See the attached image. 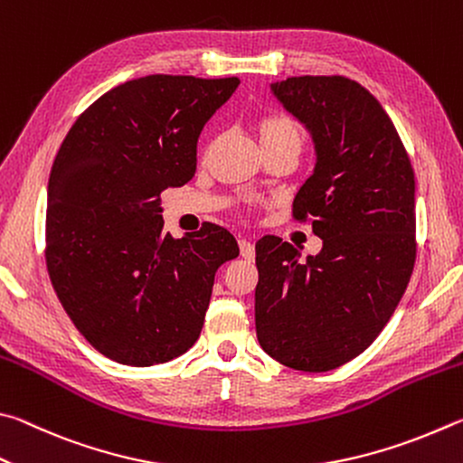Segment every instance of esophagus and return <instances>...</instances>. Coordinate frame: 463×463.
Wrapping results in <instances>:
<instances>
[{
    "label": "esophagus",
    "instance_id": "1",
    "mask_svg": "<svg viewBox=\"0 0 463 463\" xmlns=\"http://www.w3.org/2000/svg\"><path fill=\"white\" fill-rule=\"evenodd\" d=\"M240 254H241V258H244V260H254L256 248H254L252 241L240 240Z\"/></svg>",
    "mask_w": 463,
    "mask_h": 463
}]
</instances>
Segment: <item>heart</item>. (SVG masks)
<instances>
[{
    "label": "heart",
    "mask_w": 463,
    "mask_h": 463,
    "mask_svg": "<svg viewBox=\"0 0 463 463\" xmlns=\"http://www.w3.org/2000/svg\"><path fill=\"white\" fill-rule=\"evenodd\" d=\"M256 134L262 146L279 142H295L301 146V132H298L295 121L285 116H270L260 119L256 126Z\"/></svg>",
    "instance_id": "b5f03b06"
}]
</instances>
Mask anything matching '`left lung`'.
<instances>
[{"instance_id":"obj_1","label":"left lung","mask_w":463,"mask_h":463,"mask_svg":"<svg viewBox=\"0 0 463 463\" xmlns=\"http://www.w3.org/2000/svg\"><path fill=\"white\" fill-rule=\"evenodd\" d=\"M317 152L293 217H311L317 256L264 236L256 244V335L285 366L327 372L374 342L409 285L417 256L415 173L399 132L368 89L345 77L270 85Z\"/></svg>"}]
</instances>
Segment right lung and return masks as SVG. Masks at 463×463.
<instances>
[{
    "instance_id": "1",
    "label": "right lung",
    "mask_w": 463,
    "mask_h": 463,
    "mask_svg": "<svg viewBox=\"0 0 463 463\" xmlns=\"http://www.w3.org/2000/svg\"><path fill=\"white\" fill-rule=\"evenodd\" d=\"M238 77L148 75L80 113L48 178L46 269L62 309L97 352L165 364L201 335L215 272L236 238L205 223L162 236L160 193L197 170V140Z\"/></svg>"
}]
</instances>
